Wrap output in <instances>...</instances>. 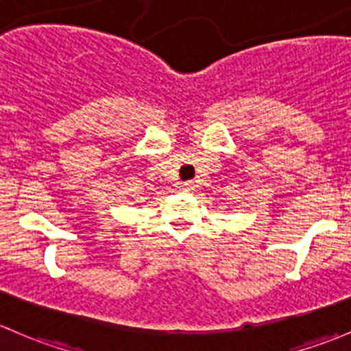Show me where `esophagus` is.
I'll use <instances>...</instances> for the list:
<instances>
[{
    "instance_id": "esophagus-1",
    "label": "esophagus",
    "mask_w": 351,
    "mask_h": 351,
    "mask_svg": "<svg viewBox=\"0 0 351 351\" xmlns=\"http://www.w3.org/2000/svg\"><path fill=\"white\" fill-rule=\"evenodd\" d=\"M194 186H196V184H194L193 180H187V182H184V184H182V189H186V191H193V189H194Z\"/></svg>"
}]
</instances>
